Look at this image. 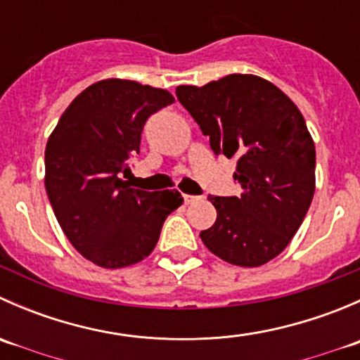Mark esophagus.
Here are the masks:
<instances>
[{"label":"esophagus","mask_w":360,"mask_h":360,"mask_svg":"<svg viewBox=\"0 0 360 360\" xmlns=\"http://www.w3.org/2000/svg\"><path fill=\"white\" fill-rule=\"evenodd\" d=\"M197 200H200V197H197V195H184V203H186V205L195 203Z\"/></svg>","instance_id":"esophagus-1"}]
</instances>
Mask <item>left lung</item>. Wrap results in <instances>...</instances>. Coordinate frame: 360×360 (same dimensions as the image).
<instances>
[{
  "label": "left lung",
  "mask_w": 360,
  "mask_h": 360,
  "mask_svg": "<svg viewBox=\"0 0 360 360\" xmlns=\"http://www.w3.org/2000/svg\"><path fill=\"white\" fill-rule=\"evenodd\" d=\"M179 103L209 136L214 155L237 160L240 197H214L205 248L237 266H261L289 245L315 193V144L296 104L256 75L179 85Z\"/></svg>",
  "instance_id": "obj_1"
}]
</instances>
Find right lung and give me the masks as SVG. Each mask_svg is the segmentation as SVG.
I'll return each mask as SVG.
<instances>
[{"instance_id":"add662e5","label":"right lung","mask_w":360,"mask_h":360,"mask_svg":"<svg viewBox=\"0 0 360 360\" xmlns=\"http://www.w3.org/2000/svg\"><path fill=\"white\" fill-rule=\"evenodd\" d=\"M172 103L163 89L101 79L75 97L50 134L46 195L72 248L97 266L116 270L150 256L163 221L183 203L177 190H134L122 179L146 120Z\"/></svg>"}]
</instances>
